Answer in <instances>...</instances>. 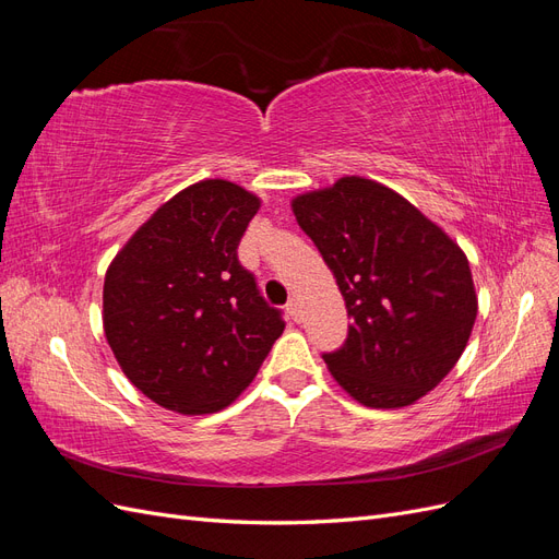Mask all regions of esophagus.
<instances>
[{"mask_svg": "<svg viewBox=\"0 0 559 559\" xmlns=\"http://www.w3.org/2000/svg\"><path fill=\"white\" fill-rule=\"evenodd\" d=\"M286 310H289V314H292L296 321L302 319V314H300V300H298L296 296L289 298V302H286Z\"/></svg>", "mask_w": 559, "mask_h": 559, "instance_id": "esophagus-1", "label": "esophagus"}]
</instances>
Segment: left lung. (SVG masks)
Returning a JSON list of instances; mask_svg holds the SVG:
<instances>
[{"instance_id":"left-lung-1","label":"left lung","mask_w":559,"mask_h":559,"mask_svg":"<svg viewBox=\"0 0 559 559\" xmlns=\"http://www.w3.org/2000/svg\"><path fill=\"white\" fill-rule=\"evenodd\" d=\"M349 314L329 373L366 408H405L460 361L478 314L464 249L411 200L359 175L292 200Z\"/></svg>"}]
</instances>
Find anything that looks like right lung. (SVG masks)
I'll use <instances>...</instances> for the list:
<instances>
[{
    "label": "right lung",
    "instance_id": "obj_1",
    "mask_svg": "<svg viewBox=\"0 0 559 559\" xmlns=\"http://www.w3.org/2000/svg\"><path fill=\"white\" fill-rule=\"evenodd\" d=\"M259 210L257 193L202 179L163 202L107 267V343L126 378L160 408L224 411L284 331L238 261Z\"/></svg>",
    "mask_w": 559,
    "mask_h": 559
}]
</instances>
